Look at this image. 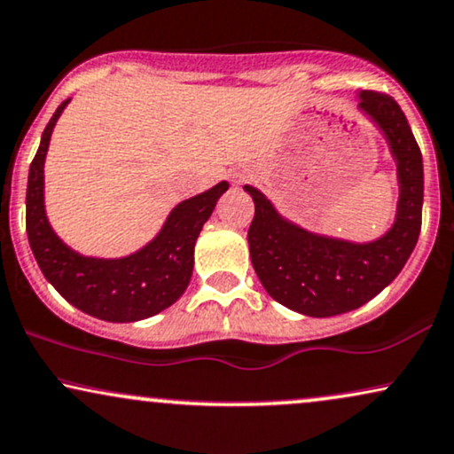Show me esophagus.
<instances>
[{
  "mask_svg": "<svg viewBox=\"0 0 454 454\" xmlns=\"http://www.w3.org/2000/svg\"><path fill=\"white\" fill-rule=\"evenodd\" d=\"M246 178H248V172H236L233 175V183H244Z\"/></svg>",
  "mask_w": 454,
  "mask_h": 454,
  "instance_id": "obj_1",
  "label": "esophagus"
}]
</instances>
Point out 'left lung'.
I'll list each match as a JSON object with an SVG mask.
<instances>
[{"mask_svg":"<svg viewBox=\"0 0 454 454\" xmlns=\"http://www.w3.org/2000/svg\"><path fill=\"white\" fill-rule=\"evenodd\" d=\"M357 111L383 134L395 161L398 204L383 236L354 242L309 231L244 184L254 201L248 246L256 276L271 299L303 316L330 317L368 303L398 278L421 231L423 158L406 115L391 97L368 90L357 94Z\"/></svg>","mask_w":454,"mask_h":454,"instance_id":"left-lung-1","label":"left lung"}]
</instances>
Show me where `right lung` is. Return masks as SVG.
Wrapping results in <instances>:
<instances>
[{
    "label": "right lung",
    "instance_id": "obj_1",
    "mask_svg": "<svg viewBox=\"0 0 454 454\" xmlns=\"http://www.w3.org/2000/svg\"><path fill=\"white\" fill-rule=\"evenodd\" d=\"M67 105L69 100L48 121L29 168L27 236L33 256L56 293L80 311L105 322L145 320L175 305L187 290L193 273L195 242L229 183L221 181L208 192L176 204L158 236L130 254L117 259L80 254L56 236L43 198V164L50 138Z\"/></svg>",
    "mask_w": 454,
    "mask_h": 454
}]
</instances>
